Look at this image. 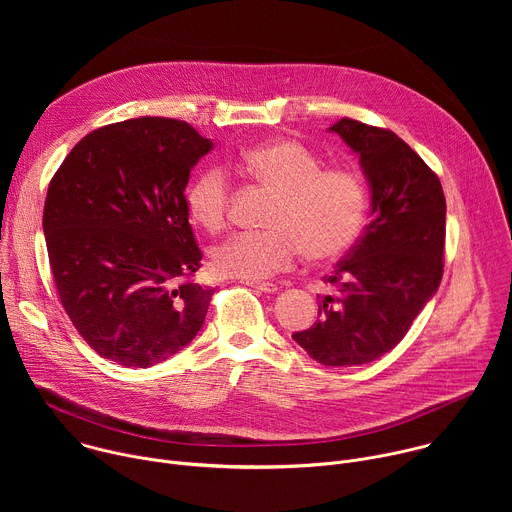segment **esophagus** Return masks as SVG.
Instances as JSON below:
<instances>
[{"mask_svg":"<svg viewBox=\"0 0 512 512\" xmlns=\"http://www.w3.org/2000/svg\"><path fill=\"white\" fill-rule=\"evenodd\" d=\"M247 285L261 291V294H275V291L279 289L275 283H269V281H247Z\"/></svg>","mask_w":512,"mask_h":512,"instance_id":"34e87169","label":"esophagus"}]
</instances>
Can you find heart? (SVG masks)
<instances>
[{
    "mask_svg": "<svg viewBox=\"0 0 512 512\" xmlns=\"http://www.w3.org/2000/svg\"><path fill=\"white\" fill-rule=\"evenodd\" d=\"M237 166L275 194L265 233H241L212 251L225 277L261 281L289 269L304 251L310 261L344 255L360 235L367 194L344 168H322L320 158L296 139H271L245 150ZM231 182L227 172L204 166L186 190L192 221L208 233L227 225Z\"/></svg>",
    "mask_w": 512,
    "mask_h": 512,
    "instance_id": "obj_1",
    "label": "heart"
}]
</instances>
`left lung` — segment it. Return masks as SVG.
<instances>
[{
  "mask_svg": "<svg viewBox=\"0 0 512 512\" xmlns=\"http://www.w3.org/2000/svg\"><path fill=\"white\" fill-rule=\"evenodd\" d=\"M328 131L358 156L371 223L326 277L332 294L318 306L320 320L291 338L324 367H356L393 350L440 287L446 196L393 131L354 119Z\"/></svg>",
  "mask_w": 512,
  "mask_h": 512,
  "instance_id": "8db88e82",
  "label": "left lung"
}]
</instances>
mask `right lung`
Returning a JSON list of instances; mask_svg holds the SVG:
<instances>
[{
    "instance_id": "1",
    "label": "right lung",
    "mask_w": 512,
    "mask_h": 512,
    "mask_svg": "<svg viewBox=\"0 0 512 512\" xmlns=\"http://www.w3.org/2000/svg\"><path fill=\"white\" fill-rule=\"evenodd\" d=\"M212 139L166 117L85 135L54 174L42 229L60 302L85 342L148 369L194 340L212 287L192 281L202 253L184 190Z\"/></svg>"
}]
</instances>
